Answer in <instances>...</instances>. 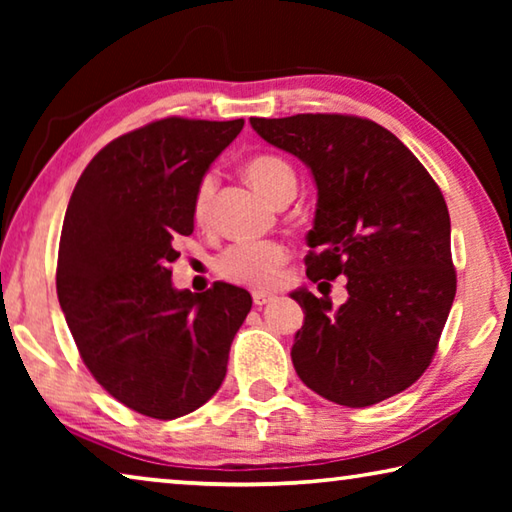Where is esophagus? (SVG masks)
<instances>
[{
    "label": "esophagus",
    "instance_id": "1",
    "mask_svg": "<svg viewBox=\"0 0 512 512\" xmlns=\"http://www.w3.org/2000/svg\"><path fill=\"white\" fill-rule=\"evenodd\" d=\"M273 298H275V293H271V291H253V302L257 307L266 305V302H271Z\"/></svg>",
    "mask_w": 512,
    "mask_h": 512
}]
</instances>
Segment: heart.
Returning <instances> with one entry per match:
<instances>
[{
    "instance_id": "obj_1",
    "label": "heart",
    "mask_w": 512,
    "mask_h": 512,
    "mask_svg": "<svg viewBox=\"0 0 512 512\" xmlns=\"http://www.w3.org/2000/svg\"><path fill=\"white\" fill-rule=\"evenodd\" d=\"M246 178L257 192H262L273 203L284 196H293L298 187L296 171H293L289 162L277 158V155H257V158L248 160ZM214 187L216 178L212 173H205L196 187L192 203V214L198 225H205L210 221ZM287 259L289 250L280 241H239V244L225 248L219 259H216V273L228 282L266 289L275 284L280 268Z\"/></svg>"
}]
</instances>
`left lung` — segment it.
Wrapping results in <instances>:
<instances>
[{
  "label": "left lung",
  "mask_w": 512,
  "mask_h": 512,
  "mask_svg": "<svg viewBox=\"0 0 512 512\" xmlns=\"http://www.w3.org/2000/svg\"><path fill=\"white\" fill-rule=\"evenodd\" d=\"M250 126L305 162L316 180L307 277H348L341 307L305 287L291 293L305 311L291 348L298 377L350 409L406 391L429 368L456 296L443 192L370 119L307 112L250 117Z\"/></svg>",
  "instance_id": "left-lung-1"
}]
</instances>
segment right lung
<instances>
[{
	"label": "right lung",
	"mask_w": 512,
	"mask_h": 512,
	"mask_svg": "<svg viewBox=\"0 0 512 512\" xmlns=\"http://www.w3.org/2000/svg\"><path fill=\"white\" fill-rule=\"evenodd\" d=\"M244 119L167 117L94 155L69 198L56 291L92 377L128 409L173 420L219 391L253 298L214 282L178 291L176 241L194 232L196 187Z\"/></svg>",
	"instance_id": "1"
}]
</instances>
